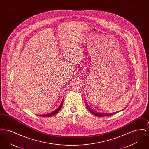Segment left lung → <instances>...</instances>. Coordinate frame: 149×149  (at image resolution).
<instances>
[{"label":"left lung","instance_id":"8db88e82","mask_svg":"<svg viewBox=\"0 0 149 149\" xmlns=\"http://www.w3.org/2000/svg\"><path fill=\"white\" fill-rule=\"evenodd\" d=\"M86 108H87V109L89 111H91L92 113L94 115H95V116H98V117H104V116H109V115H112V114H114V113H98V112H95V111H93V109H91L89 106H88V104H86ZM116 112V113H117Z\"/></svg>","mask_w":149,"mask_h":149}]
</instances>
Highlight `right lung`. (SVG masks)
<instances>
[{
    "mask_svg": "<svg viewBox=\"0 0 149 149\" xmlns=\"http://www.w3.org/2000/svg\"><path fill=\"white\" fill-rule=\"evenodd\" d=\"M63 100H64V99L63 100V101H62L61 104L59 106V107L57 108L55 111L52 112L51 113H50L46 114H44V115H38V116H41V117H50V116H53V115H55V114L57 113V112L60 110V109H61V107H62L63 103Z\"/></svg>",
    "mask_w": 149,
    "mask_h": 149,
    "instance_id": "add662e5",
    "label": "right lung"
}]
</instances>
